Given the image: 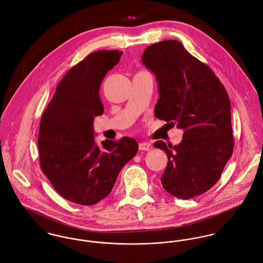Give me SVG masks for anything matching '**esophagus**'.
Here are the masks:
<instances>
[{"label": "esophagus", "mask_w": 263, "mask_h": 263, "mask_svg": "<svg viewBox=\"0 0 263 263\" xmlns=\"http://www.w3.org/2000/svg\"><path fill=\"white\" fill-rule=\"evenodd\" d=\"M150 148H151V145H150L149 143H146V142H141V143H139V149H140V150L148 151V150H150Z\"/></svg>", "instance_id": "obj_1"}]
</instances>
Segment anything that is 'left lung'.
<instances>
[{
  "instance_id": "left-lung-1",
  "label": "left lung",
  "mask_w": 263,
  "mask_h": 263,
  "mask_svg": "<svg viewBox=\"0 0 263 263\" xmlns=\"http://www.w3.org/2000/svg\"><path fill=\"white\" fill-rule=\"evenodd\" d=\"M142 62L158 84L155 117L184 131L178 145L154 143L168 158L161 184L178 199L200 196L219 180L233 152L228 93L213 70L177 40L148 46Z\"/></svg>"
}]
</instances>
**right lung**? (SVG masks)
<instances>
[{
    "label": "right lung",
    "mask_w": 263,
    "mask_h": 263,
    "mask_svg": "<svg viewBox=\"0 0 263 263\" xmlns=\"http://www.w3.org/2000/svg\"><path fill=\"white\" fill-rule=\"evenodd\" d=\"M122 54L99 50L71 67L41 118L37 142L41 170L59 195L76 204L91 205L105 199L138 151L130 137L101 145L93 138V119L104 113L102 81Z\"/></svg>",
    "instance_id": "right-lung-1"
}]
</instances>
